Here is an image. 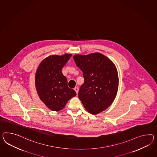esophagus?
Instances as JSON below:
<instances>
[{
	"instance_id": "esophagus-1",
	"label": "esophagus",
	"mask_w": 157,
	"mask_h": 157,
	"mask_svg": "<svg viewBox=\"0 0 157 157\" xmlns=\"http://www.w3.org/2000/svg\"><path fill=\"white\" fill-rule=\"evenodd\" d=\"M74 90L76 91L77 94H78V87H75V88H74Z\"/></svg>"
}]
</instances>
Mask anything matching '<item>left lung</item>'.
<instances>
[{"label": "left lung", "instance_id": "8db88e82", "mask_svg": "<svg viewBox=\"0 0 157 157\" xmlns=\"http://www.w3.org/2000/svg\"><path fill=\"white\" fill-rule=\"evenodd\" d=\"M73 59L84 78L78 98L90 113L97 114L104 111L112 104L118 90V77L115 65L100 53L76 55Z\"/></svg>", "mask_w": 157, "mask_h": 157}]
</instances>
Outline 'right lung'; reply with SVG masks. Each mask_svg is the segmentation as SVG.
<instances>
[{
	"instance_id": "1",
	"label": "right lung",
	"mask_w": 157,
	"mask_h": 157,
	"mask_svg": "<svg viewBox=\"0 0 157 157\" xmlns=\"http://www.w3.org/2000/svg\"><path fill=\"white\" fill-rule=\"evenodd\" d=\"M71 56V54L50 56L41 63L37 70L35 84L38 94L53 111L63 109L68 101L76 95L68 86L67 79L61 71Z\"/></svg>"
}]
</instances>
